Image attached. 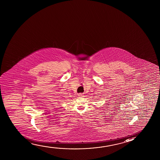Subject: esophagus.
<instances>
[{"instance_id":"obj_1","label":"esophagus","mask_w":160,"mask_h":160,"mask_svg":"<svg viewBox=\"0 0 160 160\" xmlns=\"http://www.w3.org/2000/svg\"><path fill=\"white\" fill-rule=\"evenodd\" d=\"M78 95H79V97H81V98H82V97H84V95H83V94L81 93H79Z\"/></svg>"}]
</instances>
